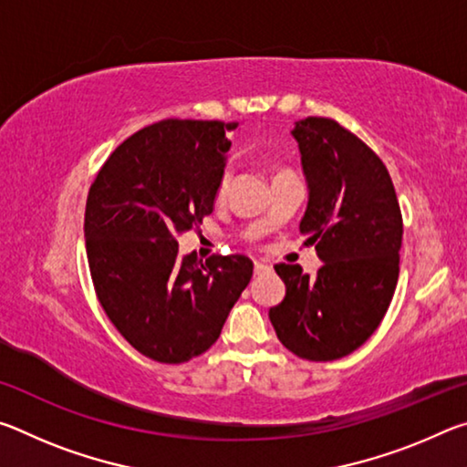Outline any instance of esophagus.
Masks as SVG:
<instances>
[{"instance_id": "34e87169", "label": "esophagus", "mask_w": 467, "mask_h": 467, "mask_svg": "<svg viewBox=\"0 0 467 467\" xmlns=\"http://www.w3.org/2000/svg\"><path fill=\"white\" fill-rule=\"evenodd\" d=\"M253 270H255V274H264V272L270 270V267H267V265L262 264V262H255V264H253Z\"/></svg>"}]
</instances>
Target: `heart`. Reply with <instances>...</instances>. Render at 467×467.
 I'll use <instances>...</instances> for the list:
<instances>
[{"instance_id":"b5f03b06","label":"heart","mask_w":467,"mask_h":467,"mask_svg":"<svg viewBox=\"0 0 467 467\" xmlns=\"http://www.w3.org/2000/svg\"><path fill=\"white\" fill-rule=\"evenodd\" d=\"M288 172H290V171L282 169V171L275 172V177L288 175ZM275 177H274V179H275ZM231 179H233V175H231V171H228V169H224L223 172H220V177H218V181H216V200H218V202L224 200V197H226L228 187H231Z\"/></svg>"}]
</instances>
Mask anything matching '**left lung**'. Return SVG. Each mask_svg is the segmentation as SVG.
<instances>
[{
    "mask_svg": "<svg viewBox=\"0 0 467 467\" xmlns=\"http://www.w3.org/2000/svg\"><path fill=\"white\" fill-rule=\"evenodd\" d=\"M309 203L300 233L315 244L317 275L278 264L286 296L270 309L280 342L296 357H348L383 321L400 275L404 224L389 172L365 141L327 117L296 121Z\"/></svg>",
    "mask_w": 467,
    "mask_h": 467,
    "instance_id": "obj_1",
    "label": "left lung"
}]
</instances>
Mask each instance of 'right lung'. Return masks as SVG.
Instances as JSON below:
<instances>
[{
    "mask_svg": "<svg viewBox=\"0 0 467 467\" xmlns=\"http://www.w3.org/2000/svg\"><path fill=\"white\" fill-rule=\"evenodd\" d=\"M239 123L164 119L115 148L90 185L86 253L99 303L140 354L181 365L216 342L247 288L244 255L181 257L177 236L212 214Z\"/></svg>",
    "mask_w": 467,
    "mask_h": 467,
    "instance_id": "add662e5",
    "label": "right lung"
}]
</instances>
